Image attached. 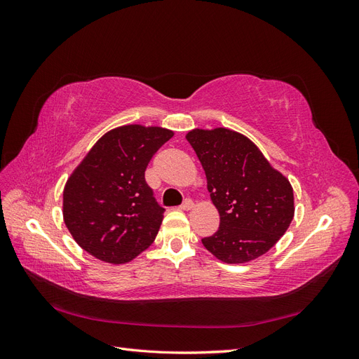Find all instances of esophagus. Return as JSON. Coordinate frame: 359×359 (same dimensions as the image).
<instances>
[{
	"mask_svg": "<svg viewBox=\"0 0 359 359\" xmlns=\"http://www.w3.org/2000/svg\"><path fill=\"white\" fill-rule=\"evenodd\" d=\"M193 201L190 199V198H187V199H184V202L181 203V206H180V208L181 210H184V211H189V210H191L193 208Z\"/></svg>",
	"mask_w": 359,
	"mask_h": 359,
	"instance_id": "esophagus-1",
	"label": "esophagus"
}]
</instances>
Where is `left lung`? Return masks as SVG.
Returning a JSON list of instances; mask_svg holds the SVG:
<instances>
[{
  "instance_id": "obj_1",
  "label": "left lung",
  "mask_w": 359,
  "mask_h": 359,
  "mask_svg": "<svg viewBox=\"0 0 359 359\" xmlns=\"http://www.w3.org/2000/svg\"><path fill=\"white\" fill-rule=\"evenodd\" d=\"M186 137L202 163L220 214L219 231L202 238L205 248L226 264L265 255L293 219L290 182L241 133L196 128Z\"/></svg>"
}]
</instances>
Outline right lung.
<instances>
[{
    "label": "right lung",
    "mask_w": 359,
    "mask_h": 359,
    "mask_svg": "<svg viewBox=\"0 0 359 359\" xmlns=\"http://www.w3.org/2000/svg\"><path fill=\"white\" fill-rule=\"evenodd\" d=\"M172 136L161 127H118L76 168L64 187L62 215L85 252L126 264L153 244L165 208L145 181V169Z\"/></svg>",
    "instance_id": "add662e5"
}]
</instances>
